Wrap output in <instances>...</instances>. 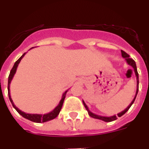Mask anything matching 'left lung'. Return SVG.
I'll use <instances>...</instances> for the list:
<instances>
[{
	"label": "left lung",
	"mask_w": 149,
	"mask_h": 149,
	"mask_svg": "<svg viewBox=\"0 0 149 149\" xmlns=\"http://www.w3.org/2000/svg\"><path fill=\"white\" fill-rule=\"evenodd\" d=\"M121 52H122V56L123 57V58H125V60L126 63H127V65H129L130 66L132 67L133 68H134V72H135V75H136V95H135V97L134 98V99H133V101H131V103L130 104L128 105V107H127V108L125 109V110H124L123 111L120 112L119 113H118L117 115H118V116L119 117H121L122 116H123L124 114L127 111V110L130 109V107H131V105L134 104V101H135V99H136V95H137L138 93V90H139V74H138V72H137V68H136V63H135V61H134L133 59L130 58V56H129L128 54H127V53H125V51H121ZM83 104H84V107H85V108H86V110H87L88 113H89V115L91 117H93V118H94V119H100V120H102L104 121V122H113V121H115L117 119V116L114 115V116H99V115H96V114L93 113H92V112L90 111V110H89V108H88L87 105L86 104V103L84 102V100H83Z\"/></svg>",
	"instance_id": "left-lung-1"
}]
</instances>
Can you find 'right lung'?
Segmentation results:
<instances>
[{
  "mask_svg": "<svg viewBox=\"0 0 149 149\" xmlns=\"http://www.w3.org/2000/svg\"><path fill=\"white\" fill-rule=\"evenodd\" d=\"M31 49V48H30ZM26 54V53L24 54L22 56H21L20 58L18 59L16 62L15 63L14 65H13V68L11 69L10 71V75H9V77H8V95H9V98H10V101H11L12 104H13V107L16 110V111L18 112V113L20 114L21 116L24 117V118H25V119H28L30 121H32L33 122H36V123H42V122H48V121L50 120H52V119H55L57 116L59 115L60 113V110H61L62 107H63V102H64V100H65V95H66V93L68 92V90H66L65 93L63 94V96H62V98L60 100V103L53 110L48 113H46L42 115V114H30V113H26L22 111L21 110L16 107L14 103H13V101L11 98V95H10V83H11L12 80H13V77L15 75V72H16L17 70V68H18V65L19 64V63L21 62L22 59L23 58L24 56Z\"/></svg>",
  "mask_w": 149,
  "mask_h": 149,
  "instance_id": "1",
  "label": "right lung"
}]
</instances>
